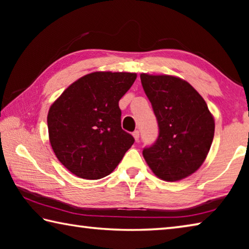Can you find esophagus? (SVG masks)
<instances>
[{"mask_svg": "<svg viewBox=\"0 0 249 249\" xmlns=\"http://www.w3.org/2000/svg\"><path fill=\"white\" fill-rule=\"evenodd\" d=\"M133 136H134L135 141H136V142L140 141V132H138V130H135V132L133 133Z\"/></svg>", "mask_w": 249, "mask_h": 249, "instance_id": "1", "label": "esophagus"}]
</instances>
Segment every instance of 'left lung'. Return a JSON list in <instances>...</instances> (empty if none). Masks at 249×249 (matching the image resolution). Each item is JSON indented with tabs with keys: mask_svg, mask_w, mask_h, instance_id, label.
Segmentation results:
<instances>
[{
	"mask_svg": "<svg viewBox=\"0 0 249 249\" xmlns=\"http://www.w3.org/2000/svg\"><path fill=\"white\" fill-rule=\"evenodd\" d=\"M157 119L156 142L142 156L158 178L178 181L192 175L208 156L214 137V119L191 84L172 75L141 74Z\"/></svg>",
	"mask_w": 249,
	"mask_h": 249,
	"instance_id": "obj_1",
	"label": "left lung"
}]
</instances>
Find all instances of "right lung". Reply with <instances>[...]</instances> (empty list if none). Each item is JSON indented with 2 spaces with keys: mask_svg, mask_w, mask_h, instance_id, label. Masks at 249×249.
<instances>
[{
  "mask_svg": "<svg viewBox=\"0 0 249 249\" xmlns=\"http://www.w3.org/2000/svg\"><path fill=\"white\" fill-rule=\"evenodd\" d=\"M136 77L130 72H92L67 88L50 107V145L73 175L104 178L134 144L132 135L122 129L119 101Z\"/></svg>",
  "mask_w": 249,
  "mask_h": 249,
  "instance_id": "add662e5",
  "label": "right lung"
}]
</instances>
